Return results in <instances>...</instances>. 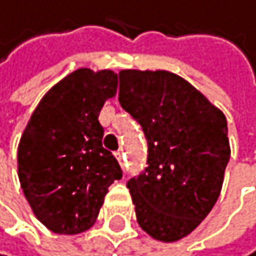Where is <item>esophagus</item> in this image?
I'll use <instances>...</instances> for the list:
<instances>
[{"label": "esophagus", "instance_id": "esophagus-1", "mask_svg": "<svg viewBox=\"0 0 256 256\" xmlns=\"http://www.w3.org/2000/svg\"><path fill=\"white\" fill-rule=\"evenodd\" d=\"M116 158H118V161L120 163V166H126V153H124L122 148H120V150L116 153Z\"/></svg>", "mask_w": 256, "mask_h": 256}]
</instances>
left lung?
Here are the masks:
<instances>
[{
	"mask_svg": "<svg viewBox=\"0 0 256 256\" xmlns=\"http://www.w3.org/2000/svg\"><path fill=\"white\" fill-rule=\"evenodd\" d=\"M119 103L148 144L146 168L127 180L137 222L153 239L179 240L220 196L230 158L226 118L168 70H120Z\"/></svg>",
	"mask_w": 256,
	"mask_h": 256,
	"instance_id": "left-lung-1",
	"label": "left lung"
}]
</instances>
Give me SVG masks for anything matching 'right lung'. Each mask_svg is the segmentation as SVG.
Returning a JSON list of instances; mask_svg holds the SVG:
<instances>
[{
    "label": "right lung",
    "mask_w": 256,
    "mask_h": 256,
    "mask_svg": "<svg viewBox=\"0 0 256 256\" xmlns=\"http://www.w3.org/2000/svg\"><path fill=\"white\" fill-rule=\"evenodd\" d=\"M116 88L112 70H74L42 98L20 137V187L35 216L56 234L90 229L108 187L122 178L114 154L103 148L98 120Z\"/></svg>",
    "instance_id": "add662e5"
}]
</instances>
